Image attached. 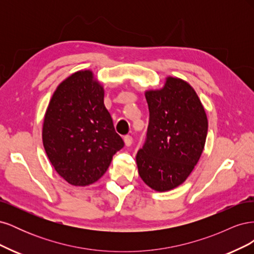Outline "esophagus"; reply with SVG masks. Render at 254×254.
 <instances>
[{
    "mask_svg": "<svg viewBox=\"0 0 254 254\" xmlns=\"http://www.w3.org/2000/svg\"><path fill=\"white\" fill-rule=\"evenodd\" d=\"M132 137L130 136V135H126L125 137H124V143H125V146H127V147H129L130 145L132 144Z\"/></svg>",
    "mask_w": 254,
    "mask_h": 254,
    "instance_id": "esophagus-1",
    "label": "esophagus"
}]
</instances>
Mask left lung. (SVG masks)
Returning a JSON list of instances; mask_svg holds the SVG:
<instances>
[{
  "instance_id": "obj_1",
  "label": "left lung",
  "mask_w": 254,
  "mask_h": 254,
  "mask_svg": "<svg viewBox=\"0 0 254 254\" xmlns=\"http://www.w3.org/2000/svg\"><path fill=\"white\" fill-rule=\"evenodd\" d=\"M149 125L136 155L139 175L157 191L179 187L193 172L204 148L207 118L194 88L167 76L160 89L146 90Z\"/></svg>"
}]
</instances>
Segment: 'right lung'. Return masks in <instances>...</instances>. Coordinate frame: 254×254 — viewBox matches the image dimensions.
Returning <instances> with one entry per match:
<instances>
[{"instance_id":"1","label":"right lung","mask_w":254,"mask_h":254,"mask_svg":"<svg viewBox=\"0 0 254 254\" xmlns=\"http://www.w3.org/2000/svg\"><path fill=\"white\" fill-rule=\"evenodd\" d=\"M105 90L91 70L59 83L44 114L42 142L57 174L75 187L96 182L124 146L104 105Z\"/></svg>"}]
</instances>
